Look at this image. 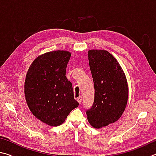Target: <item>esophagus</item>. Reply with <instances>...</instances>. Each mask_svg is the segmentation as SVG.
I'll list each match as a JSON object with an SVG mask.
<instances>
[{
    "label": "esophagus",
    "mask_w": 156,
    "mask_h": 156,
    "mask_svg": "<svg viewBox=\"0 0 156 156\" xmlns=\"http://www.w3.org/2000/svg\"><path fill=\"white\" fill-rule=\"evenodd\" d=\"M77 101H78L79 103H80V104H81V101H82V97H81V96L77 98Z\"/></svg>",
    "instance_id": "esophagus-1"
}]
</instances>
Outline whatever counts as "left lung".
<instances>
[{"instance_id": "1", "label": "left lung", "mask_w": 156, "mask_h": 156, "mask_svg": "<svg viewBox=\"0 0 156 156\" xmlns=\"http://www.w3.org/2000/svg\"><path fill=\"white\" fill-rule=\"evenodd\" d=\"M88 60L94 86V100L86 110L88 122L97 129L116 122L128 100V84L119 63L105 50H90Z\"/></svg>"}]
</instances>
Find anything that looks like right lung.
<instances>
[{
  "mask_svg": "<svg viewBox=\"0 0 156 156\" xmlns=\"http://www.w3.org/2000/svg\"><path fill=\"white\" fill-rule=\"evenodd\" d=\"M70 52L55 51L38 56L29 67L24 94L31 113L44 123L62 125L79 103L74 99L72 83L66 76Z\"/></svg>",
  "mask_w": 156,
  "mask_h": 156,
  "instance_id": "add662e5",
  "label": "right lung"
}]
</instances>
